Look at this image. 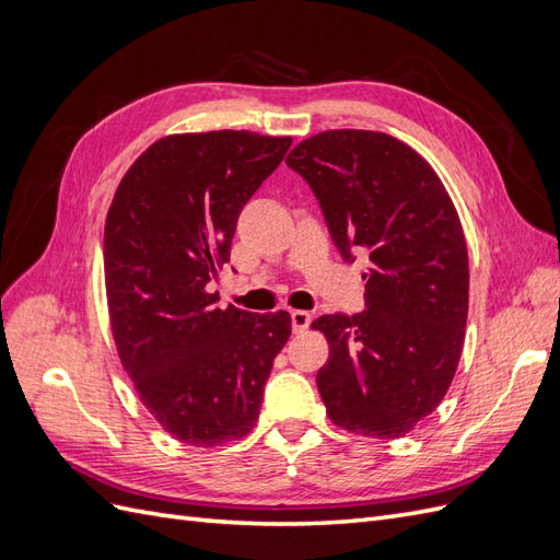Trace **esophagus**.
Here are the masks:
<instances>
[{
	"label": "esophagus",
	"mask_w": 560,
	"mask_h": 560,
	"mask_svg": "<svg viewBox=\"0 0 560 560\" xmlns=\"http://www.w3.org/2000/svg\"><path fill=\"white\" fill-rule=\"evenodd\" d=\"M311 313H306V311H294L292 313V329H294V334H303L306 331L308 327H311Z\"/></svg>",
	"instance_id": "obj_1"
}]
</instances>
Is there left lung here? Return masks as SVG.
I'll use <instances>...</instances> for the list:
<instances>
[{
    "label": "left lung",
    "instance_id": "8db88e82",
    "mask_svg": "<svg viewBox=\"0 0 560 560\" xmlns=\"http://www.w3.org/2000/svg\"><path fill=\"white\" fill-rule=\"evenodd\" d=\"M287 165L311 184L346 261L369 259L358 315H322L317 389L334 425L399 439L448 393L460 362L469 261L446 186L416 149L374 130H325Z\"/></svg>",
    "mask_w": 560,
    "mask_h": 560
}]
</instances>
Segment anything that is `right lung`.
<instances>
[{
	"mask_svg": "<svg viewBox=\"0 0 560 560\" xmlns=\"http://www.w3.org/2000/svg\"><path fill=\"white\" fill-rule=\"evenodd\" d=\"M292 138L167 135L135 161L105 222V287L118 358L147 411L186 446L245 436L292 334L287 311L217 308L208 284L235 222Z\"/></svg>",
	"mask_w": 560,
	"mask_h": 560,
	"instance_id": "1",
	"label": "right lung"
}]
</instances>
